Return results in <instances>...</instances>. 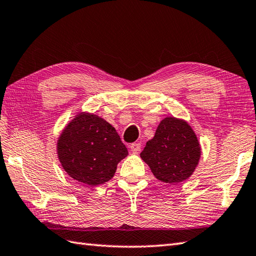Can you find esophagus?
<instances>
[{"mask_svg":"<svg viewBox=\"0 0 256 256\" xmlns=\"http://www.w3.org/2000/svg\"><path fill=\"white\" fill-rule=\"evenodd\" d=\"M130 148H131L132 153L136 154L140 150V143H133V144H131V146H130Z\"/></svg>","mask_w":256,"mask_h":256,"instance_id":"esophagus-1","label":"esophagus"}]
</instances>
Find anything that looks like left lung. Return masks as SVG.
Returning a JSON list of instances; mask_svg holds the SVG:
<instances>
[{
	"mask_svg": "<svg viewBox=\"0 0 256 256\" xmlns=\"http://www.w3.org/2000/svg\"><path fill=\"white\" fill-rule=\"evenodd\" d=\"M140 155L158 180L177 184L194 174L201 157V146L186 120L166 116Z\"/></svg>",
	"mask_w": 256,
	"mask_h": 256,
	"instance_id": "obj_1",
	"label": "left lung"
}]
</instances>
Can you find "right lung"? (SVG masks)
Segmentation results:
<instances>
[{
  "label": "right lung",
  "mask_w": 256,
  "mask_h": 256,
  "mask_svg": "<svg viewBox=\"0 0 256 256\" xmlns=\"http://www.w3.org/2000/svg\"><path fill=\"white\" fill-rule=\"evenodd\" d=\"M57 156L68 175L94 187L110 180L128 152L116 130L104 118L78 112L57 140Z\"/></svg>",
  "instance_id": "add662e5"
}]
</instances>
